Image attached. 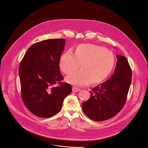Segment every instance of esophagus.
Here are the masks:
<instances>
[{
  "label": "esophagus",
  "mask_w": 148,
  "mask_h": 148,
  "mask_svg": "<svg viewBox=\"0 0 148 148\" xmlns=\"http://www.w3.org/2000/svg\"><path fill=\"white\" fill-rule=\"evenodd\" d=\"M72 90H73V92H77V91H81V90H80V89H78V88H75V87L73 88Z\"/></svg>",
  "instance_id": "1"
}]
</instances>
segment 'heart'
<instances>
[{
    "mask_svg": "<svg viewBox=\"0 0 148 148\" xmlns=\"http://www.w3.org/2000/svg\"><path fill=\"white\" fill-rule=\"evenodd\" d=\"M115 64L113 53L93 44H82L74 50L63 53L59 59L60 70L68 74L77 70L79 65L81 70L70 74L66 81L76 86L88 84H100L105 81L112 73Z\"/></svg>",
    "mask_w": 148,
    "mask_h": 148,
    "instance_id": "heart-1",
    "label": "heart"
}]
</instances>
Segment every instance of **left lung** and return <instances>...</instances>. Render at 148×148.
<instances>
[{
  "instance_id": "obj_1",
  "label": "left lung",
  "mask_w": 148,
  "mask_h": 148,
  "mask_svg": "<svg viewBox=\"0 0 148 148\" xmlns=\"http://www.w3.org/2000/svg\"><path fill=\"white\" fill-rule=\"evenodd\" d=\"M114 74L93 88L88 101L82 103L84 113L91 119L100 122L117 115L123 107L132 82V71L127 59L117 55Z\"/></svg>"
}]
</instances>
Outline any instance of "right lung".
Returning <instances> with one entry per match:
<instances>
[{
	"mask_svg": "<svg viewBox=\"0 0 148 148\" xmlns=\"http://www.w3.org/2000/svg\"><path fill=\"white\" fill-rule=\"evenodd\" d=\"M64 39H47L33 44L19 68L22 97L25 105L37 117L49 118L57 114L72 88L62 82L59 59ZM59 83L58 86L55 84Z\"/></svg>",
	"mask_w": 148,
	"mask_h": 148,
	"instance_id": "obj_1",
	"label": "right lung"
}]
</instances>
